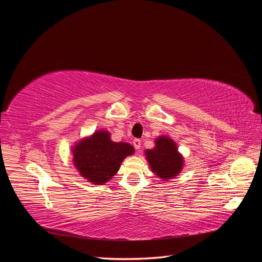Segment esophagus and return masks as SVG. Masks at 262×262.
Masks as SVG:
<instances>
[{"label": "esophagus", "instance_id": "esophagus-1", "mask_svg": "<svg viewBox=\"0 0 262 262\" xmlns=\"http://www.w3.org/2000/svg\"><path fill=\"white\" fill-rule=\"evenodd\" d=\"M132 143H133V146H134V148H136V149H140V147H141V141L139 140V139H134L133 140V142H132Z\"/></svg>", "mask_w": 262, "mask_h": 262}]
</instances>
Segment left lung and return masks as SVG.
I'll list each match as a JSON object with an SVG mask.
<instances>
[{
	"label": "left lung",
	"mask_w": 262,
	"mask_h": 262,
	"mask_svg": "<svg viewBox=\"0 0 262 262\" xmlns=\"http://www.w3.org/2000/svg\"><path fill=\"white\" fill-rule=\"evenodd\" d=\"M145 154L150 168L160 178L170 179L181 170L182 157L173 141L168 138L157 139L155 148L147 149Z\"/></svg>",
	"instance_id": "1"
}]
</instances>
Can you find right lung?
<instances>
[{"label": "right lung", "mask_w": 262, "mask_h": 262, "mask_svg": "<svg viewBox=\"0 0 262 262\" xmlns=\"http://www.w3.org/2000/svg\"><path fill=\"white\" fill-rule=\"evenodd\" d=\"M133 153V146L113 142L106 131L94 133L92 138L81 141L73 150L76 168L95 185L105 184L118 171L123 158Z\"/></svg>", "instance_id": "add662e5"}]
</instances>
